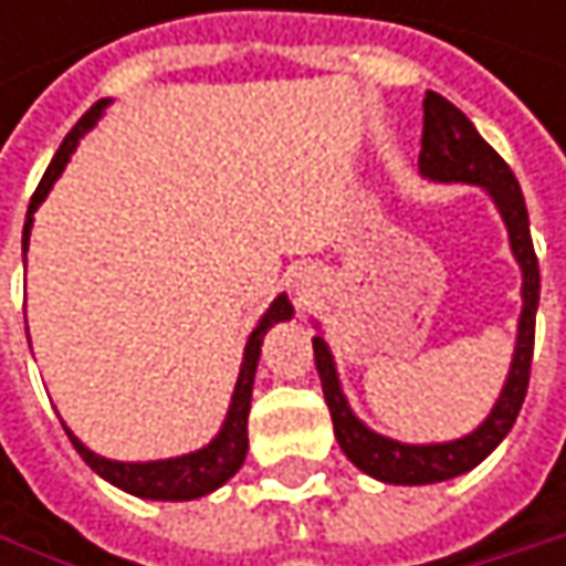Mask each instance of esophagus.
<instances>
[{
    "instance_id": "1",
    "label": "esophagus",
    "mask_w": 566,
    "mask_h": 566,
    "mask_svg": "<svg viewBox=\"0 0 566 566\" xmlns=\"http://www.w3.org/2000/svg\"><path fill=\"white\" fill-rule=\"evenodd\" d=\"M314 287H317V272H314V269H301V272L294 275V291H297L301 297H307Z\"/></svg>"
}]
</instances>
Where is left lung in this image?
<instances>
[{"label": "left lung", "instance_id": "8db88e82", "mask_svg": "<svg viewBox=\"0 0 566 566\" xmlns=\"http://www.w3.org/2000/svg\"><path fill=\"white\" fill-rule=\"evenodd\" d=\"M419 172L429 182H469L482 186L489 199L495 202L505 229L509 245L517 269H521V314H517V337L514 354L502 394L495 399L492 412L465 436L449 442H399L377 429H370L347 402L334 354L327 340L321 337V327L314 334V364L321 374L324 399L334 419V436L344 455L367 472L377 482L387 485H432L449 482L455 475L472 472L479 462H485L499 442L505 439L521 412V402L527 394L531 377V354H534V317H537V297H541V272L537 255L531 242V222L527 206L521 196V186L511 167L482 140L475 124L449 104L442 94L426 91L422 101V150H419Z\"/></svg>", "mask_w": 566, "mask_h": 566}]
</instances>
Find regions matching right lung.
Instances as JSON below:
<instances>
[{"instance_id": "obj_1", "label": "right lung", "mask_w": 566, "mask_h": 566, "mask_svg": "<svg viewBox=\"0 0 566 566\" xmlns=\"http://www.w3.org/2000/svg\"><path fill=\"white\" fill-rule=\"evenodd\" d=\"M114 101L104 97L97 101L74 127L71 134L64 137V144L57 147L52 167L45 170L32 202H29V212H25V229H22V252H29V239H32V222H35V212L39 206L45 202V196L52 192L55 179L64 172L71 154L77 150L81 137L104 117V111L111 107ZM294 307L287 301V294H279L269 311L259 317L255 331L249 334L245 340V354H242V367H239V380H235V390L229 399V409H226V419L219 426V432L196 452H186V455H172V459H154V462H117V459H104L97 452H91L67 426V439L71 446L77 449V455L111 485H117L120 492L127 495H137V499H150V502H192V499H202V495H212L216 489H222L245 462V452H249V409H252V387H255V370H259V357H262V340L265 334L279 324V321H291ZM25 334H29V324H25Z\"/></svg>"}]
</instances>
